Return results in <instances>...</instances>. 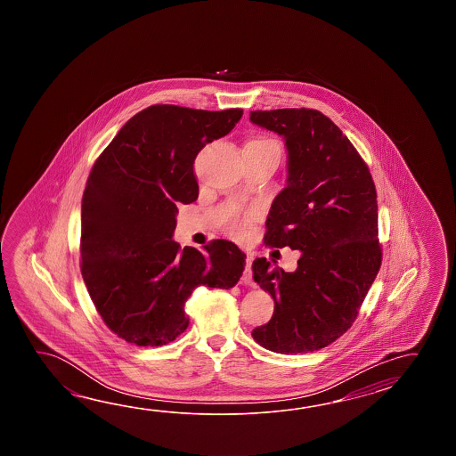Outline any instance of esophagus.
Here are the masks:
<instances>
[{
  "mask_svg": "<svg viewBox=\"0 0 456 456\" xmlns=\"http://www.w3.org/2000/svg\"><path fill=\"white\" fill-rule=\"evenodd\" d=\"M252 257L248 254V257H246V269L242 272L241 281L244 285H248V287H252L254 285V281H252Z\"/></svg>",
  "mask_w": 456,
  "mask_h": 456,
  "instance_id": "esophagus-1",
  "label": "esophagus"
}]
</instances>
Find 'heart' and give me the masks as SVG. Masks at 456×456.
Wrapping results in <instances>:
<instances>
[{
	"mask_svg": "<svg viewBox=\"0 0 456 456\" xmlns=\"http://www.w3.org/2000/svg\"><path fill=\"white\" fill-rule=\"evenodd\" d=\"M249 143H257V145H265V146H277V148H281L279 145V142L277 140H273V138H269V136H257V138H254L251 140ZM252 215H234L232 220L228 222V232L232 236H242L244 232H246V228L249 226L251 224Z\"/></svg>",
	"mask_w": 456,
	"mask_h": 456,
	"instance_id": "heart-1",
	"label": "heart"
}]
</instances>
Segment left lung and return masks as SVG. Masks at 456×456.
Returning <instances> with one entry per match:
<instances>
[{
    "mask_svg": "<svg viewBox=\"0 0 456 456\" xmlns=\"http://www.w3.org/2000/svg\"><path fill=\"white\" fill-rule=\"evenodd\" d=\"M251 120L289 150V183L272 204L264 242L301 251L295 272L252 262L254 281L275 301L252 338L277 354H308L347 332L379 273L377 189L355 146L320 110H252Z\"/></svg>",
    "mask_w": 456,
    "mask_h": 456,
    "instance_id": "obj_1",
    "label": "left lung"
}]
</instances>
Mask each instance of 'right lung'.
Listing matches in <instances>:
<instances>
[{"mask_svg": "<svg viewBox=\"0 0 456 456\" xmlns=\"http://www.w3.org/2000/svg\"><path fill=\"white\" fill-rule=\"evenodd\" d=\"M242 109L146 107L93 166L81 202V275L107 328L140 347L165 346L189 326L184 305L205 285L232 289L246 254L214 240L199 251L173 241L177 204L199 197L194 161L228 135Z\"/></svg>", "mask_w": 456, "mask_h": 456, "instance_id": "add662e5", "label": "right lung"}]
</instances>
